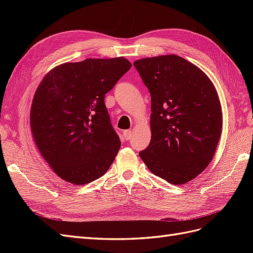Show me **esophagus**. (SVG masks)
I'll return each instance as SVG.
<instances>
[{"label": "esophagus", "instance_id": "obj_1", "mask_svg": "<svg viewBox=\"0 0 253 253\" xmlns=\"http://www.w3.org/2000/svg\"><path fill=\"white\" fill-rule=\"evenodd\" d=\"M132 137V131L131 129H126V131H124V138L126 140H129V138Z\"/></svg>", "mask_w": 253, "mask_h": 253}]
</instances>
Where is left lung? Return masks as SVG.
<instances>
[{"mask_svg":"<svg viewBox=\"0 0 253 253\" xmlns=\"http://www.w3.org/2000/svg\"><path fill=\"white\" fill-rule=\"evenodd\" d=\"M151 95L152 137L139 156L149 170L172 185L201 174L213 158L223 126L217 91L202 70L167 55L137 60Z\"/></svg>","mask_w":253,"mask_h":253,"instance_id":"8db88e82","label":"left lung"}]
</instances>
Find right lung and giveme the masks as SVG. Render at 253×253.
<instances>
[{
    "instance_id": "obj_1",
    "label": "right lung",
    "mask_w": 253,
    "mask_h": 253,
    "mask_svg": "<svg viewBox=\"0 0 253 253\" xmlns=\"http://www.w3.org/2000/svg\"><path fill=\"white\" fill-rule=\"evenodd\" d=\"M131 66L121 57L64 63L38 86L30 127L38 149L59 177L85 185L109 170L121 142L104 97Z\"/></svg>"
}]
</instances>
